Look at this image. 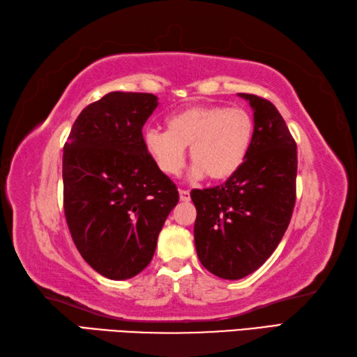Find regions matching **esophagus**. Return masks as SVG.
<instances>
[{"label":"esophagus","instance_id":"1","mask_svg":"<svg viewBox=\"0 0 357 357\" xmlns=\"http://www.w3.org/2000/svg\"><path fill=\"white\" fill-rule=\"evenodd\" d=\"M179 198L183 201H189L190 199V192L185 189H179Z\"/></svg>","mask_w":357,"mask_h":357}]
</instances>
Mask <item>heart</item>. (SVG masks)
I'll return each mask as SVG.
<instances>
[{"label": "heart", "mask_w": 357, "mask_h": 357, "mask_svg": "<svg viewBox=\"0 0 357 357\" xmlns=\"http://www.w3.org/2000/svg\"><path fill=\"white\" fill-rule=\"evenodd\" d=\"M167 131L144 134L146 151L167 176H176L190 146L193 178L226 181L241 170L255 137V121L242 107L193 106L167 116Z\"/></svg>", "instance_id": "heart-1"}]
</instances>
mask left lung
Masks as SVG:
<instances>
[{"instance_id":"obj_1","label":"left lung","mask_w":357,"mask_h":357,"mask_svg":"<svg viewBox=\"0 0 357 357\" xmlns=\"http://www.w3.org/2000/svg\"><path fill=\"white\" fill-rule=\"evenodd\" d=\"M255 115V137L241 170L225 184L190 192L199 262L223 280H242L271 256L296 198V144L270 101L238 93Z\"/></svg>"}]
</instances>
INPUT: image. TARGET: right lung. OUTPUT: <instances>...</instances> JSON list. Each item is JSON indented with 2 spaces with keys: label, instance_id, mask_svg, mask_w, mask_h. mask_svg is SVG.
<instances>
[{
  "label": "right lung",
  "instance_id": "1",
  "mask_svg": "<svg viewBox=\"0 0 357 357\" xmlns=\"http://www.w3.org/2000/svg\"><path fill=\"white\" fill-rule=\"evenodd\" d=\"M153 93L111 92L77 116L63 145V211L90 267L129 280L151 262L159 232L179 201L173 181L146 151Z\"/></svg>",
  "mask_w": 357,
  "mask_h": 357
}]
</instances>
